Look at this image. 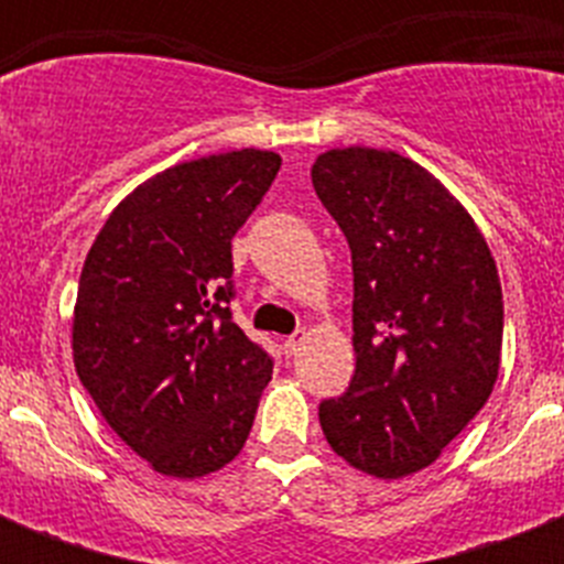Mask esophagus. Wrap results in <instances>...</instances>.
<instances>
[{
    "label": "esophagus",
    "instance_id": "34e87169",
    "mask_svg": "<svg viewBox=\"0 0 564 564\" xmlns=\"http://www.w3.org/2000/svg\"><path fill=\"white\" fill-rule=\"evenodd\" d=\"M304 343H307V330H295V334L283 339V351H286V357H295L304 348Z\"/></svg>",
    "mask_w": 564,
    "mask_h": 564
}]
</instances>
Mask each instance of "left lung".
Listing matches in <instances>:
<instances>
[{"label": "left lung", "instance_id": "obj_1", "mask_svg": "<svg viewBox=\"0 0 564 564\" xmlns=\"http://www.w3.org/2000/svg\"><path fill=\"white\" fill-rule=\"evenodd\" d=\"M310 175L351 248L357 354L318 424L357 471L401 480L436 463L495 389L498 265L471 213L403 154L330 149Z\"/></svg>", "mask_w": 564, "mask_h": 564}]
</instances>
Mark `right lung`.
I'll return each instance as SVG.
<instances>
[{
    "label": "right lung",
    "mask_w": 564,
    "mask_h": 564,
    "mask_svg": "<svg viewBox=\"0 0 564 564\" xmlns=\"http://www.w3.org/2000/svg\"><path fill=\"white\" fill-rule=\"evenodd\" d=\"M281 170L239 149L178 163L128 193L87 251L73 360L101 419L163 477L242 451L272 357L230 318V239Z\"/></svg>",
    "instance_id": "add662e5"
}]
</instances>
